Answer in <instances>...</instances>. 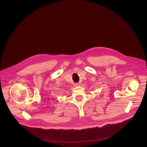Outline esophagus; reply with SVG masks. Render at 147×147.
I'll list each match as a JSON object with an SVG mask.
<instances>
[{"label": "esophagus", "mask_w": 147, "mask_h": 147, "mask_svg": "<svg viewBox=\"0 0 147 147\" xmlns=\"http://www.w3.org/2000/svg\"><path fill=\"white\" fill-rule=\"evenodd\" d=\"M79 85H80V83H75V84H74V86H75V87H76V86H79Z\"/></svg>", "instance_id": "34e87169"}]
</instances>
